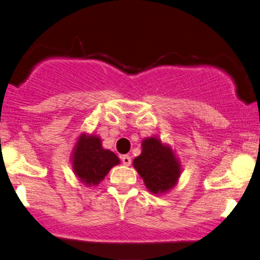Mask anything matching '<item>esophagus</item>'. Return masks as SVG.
<instances>
[{"mask_svg":"<svg viewBox=\"0 0 260 260\" xmlns=\"http://www.w3.org/2000/svg\"><path fill=\"white\" fill-rule=\"evenodd\" d=\"M121 160H122V164H123V165H126V166H129L131 162H132V160H131V156H128V155H122Z\"/></svg>","mask_w":260,"mask_h":260,"instance_id":"1","label":"esophagus"}]
</instances>
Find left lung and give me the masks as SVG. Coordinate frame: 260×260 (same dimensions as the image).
I'll return each mask as SVG.
<instances>
[{
    "label": "left lung",
    "mask_w": 260,
    "mask_h": 260,
    "mask_svg": "<svg viewBox=\"0 0 260 260\" xmlns=\"http://www.w3.org/2000/svg\"><path fill=\"white\" fill-rule=\"evenodd\" d=\"M133 168L153 194H165L178 183L182 165L171 145L156 136L142 140V153L133 160Z\"/></svg>",
    "instance_id": "obj_1"
}]
</instances>
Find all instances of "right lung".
Returning <instances> with one entry per match:
<instances>
[{"mask_svg":"<svg viewBox=\"0 0 260 260\" xmlns=\"http://www.w3.org/2000/svg\"><path fill=\"white\" fill-rule=\"evenodd\" d=\"M72 170L76 177L85 186H98L120 159L113 151L104 149L100 137L82 133L72 150Z\"/></svg>","mask_w":260,"mask_h":260,"instance_id":"right-lung-1","label":"right lung"}]
</instances>
